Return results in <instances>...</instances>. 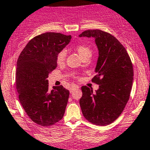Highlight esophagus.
I'll return each mask as SVG.
<instances>
[{"instance_id":"1","label":"esophagus","mask_w":150,"mask_h":150,"mask_svg":"<svg viewBox=\"0 0 150 150\" xmlns=\"http://www.w3.org/2000/svg\"><path fill=\"white\" fill-rule=\"evenodd\" d=\"M78 87H76V86H72V87L70 88V93H73V91H75V89H76V88H78Z\"/></svg>"}]
</instances>
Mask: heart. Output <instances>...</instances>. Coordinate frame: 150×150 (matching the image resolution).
<instances>
[{"mask_svg":"<svg viewBox=\"0 0 150 150\" xmlns=\"http://www.w3.org/2000/svg\"><path fill=\"white\" fill-rule=\"evenodd\" d=\"M76 51L78 52V53L79 55L83 58H84L86 56H91L92 54V52H91V49L87 46H85V45H78L76 47ZM66 55H67V52L66 50H62L58 53L57 56V62L59 64H62L64 62L66 58Z\"/></svg>","mask_w":150,"mask_h":150,"instance_id":"obj_1","label":"heart"}]
</instances>
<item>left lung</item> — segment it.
Masks as SVG:
<instances>
[{"instance_id":"obj_1","label":"left lung","mask_w":150,"mask_h":150,"mask_svg":"<svg viewBox=\"0 0 150 150\" xmlns=\"http://www.w3.org/2000/svg\"><path fill=\"white\" fill-rule=\"evenodd\" d=\"M80 37H93L98 58L92 81L99 85L93 88L82 86L80 105L83 116L92 124L105 126L123 112L129 99L133 83L132 61L124 47L116 37L99 29L87 30Z\"/></svg>"}]
</instances>
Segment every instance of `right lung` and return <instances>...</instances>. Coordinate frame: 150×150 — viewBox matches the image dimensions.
Masks as SVG:
<instances>
[{"label":"right lung","mask_w":150,"mask_h":150,"mask_svg":"<svg viewBox=\"0 0 150 150\" xmlns=\"http://www.w3.org/2000/svg\"><path fill=\"white\" fill-rule=\"evenodd\" d=\"M72 37L47 32L29 41L17 61L16 89L22 107L36 124L49 127L62 119L70 92L62 86L49 90L47 79L57 66V56Z\"/></svg>","instance_id":"1"}]
</instances>
